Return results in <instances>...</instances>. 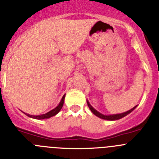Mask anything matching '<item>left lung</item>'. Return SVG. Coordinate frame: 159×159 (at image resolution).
I'll return each instance as SVG.
<instances>
[{
  "instance_id": "obj_1",
  "label": "left lung",
  "mask_w": 159,
  "mask_h": 159,
  "mask_svg": "<svg viewBox=\"0 0 159 159\" xmlns=\"http://www.w3.org/2000/svg\"><path fill=\"white\" fill-rule=\"evenodd\" d=\"M87 102H88V107L90 108V110L92 111V113L95 115V116H98L99 118H100V119H106V120H111V121H113V120H118V119H122V118L125 117L126 116H127L128 114H130V112L133 111L135 109V107L137 106L134 107L132 108V109H130V110L127 111L126 112H123V113H121V114H116V115H110V116H105V115H102V114L99 113V111H97L96 110H95V108L92 107V106L89 103V102H88V100H87Z\"/></svg>"
}]
</instances>
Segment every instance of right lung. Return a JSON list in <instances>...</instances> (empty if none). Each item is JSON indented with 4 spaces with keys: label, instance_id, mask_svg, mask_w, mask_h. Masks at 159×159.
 Here are the masks:
<instances>
[{
    "label": "right lung",
    "instance_id": "add662e5",
    "mask_svg": "<svg viewBox=\"0 0 159 159\" xmlns=\"http://www.w3.org/2000/svg\"><path fill=\"white\" fill-rule=\"evenodd\" d=\"M64 98H65V95H64V96L62 97V99L60 101V102L59 103L58 106L57 107H55L54 109H52V111H48V113L43 114V115H40V116H31V115H29V114L25 113L26 116H28L29 117L32 118V119H48V118H51L52 116H56L57 114H58L60 112V111L61 110V108L63 107V105H64Z\"/></svg>",
    "mask_w": 159,
    "mask_h": 159
}]
</instances>
